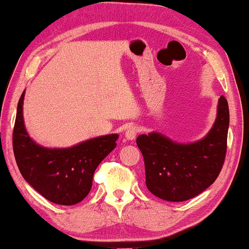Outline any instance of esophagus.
<instances>
[{
  "label": "esophagus",
  "instance_id": "obj_1",
  "mask_svg": "<svg viewBox=\"0 0 249 249\" xmlns=\"http://www.w3.org/2000/svg\"><path fill=\"white\" fill-rule=\"evenodd\" d=\"M137 132H138L137 127H135V125H130V127L125 130L124 136L128 141H134V139L136 138V136H137Z\"/></svg>",
  "mask_w": 249,
  "mask_h": 249
}]
</instances>
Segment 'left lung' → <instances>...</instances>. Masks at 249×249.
Returning <instances> with one entry per match:
<instances>
[{
	"label": "left lung",
	"mask_w": 249,
	"mask_h": 249,
	"mask_svg": "<svg viewBox=\"0 0 249 249\" xmlns=\"http://www.w3.org/2000/svg\"><path fill=\"white\" fill-rule=\"evenodd\" d=\"M228 129L229 107L221 96L215 121L199 141L178 142L158 131L139 135L136 142L144 156L147 189L168 202H183L209 188L222 169Z\"/></svg>",
	"instance_id": "8db88e82"
}]
</instances>
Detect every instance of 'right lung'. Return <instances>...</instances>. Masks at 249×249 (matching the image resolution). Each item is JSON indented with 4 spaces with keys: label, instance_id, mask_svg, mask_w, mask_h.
Here are the masks:
<instances>
[{
    "label": "right lung",
    "instance_id": "right-lung-1",
    "mask_svg": "<svg viewBox=\"0 0 249 249\" xmlns=\"http://www.w3.org/2000/svg\"><path fill=\"white\" fill-rule=\"evenodd\" d=\"M25 93L23 90L19 100L13 129V152L20 173L50 202L74 205L90 192L95 170L115 148L119 135L100 136L66 148L44 147L26 129Z\"/></svg>",
    "mask_w": 249,
    "mask_h": 249
}]
</instances>
